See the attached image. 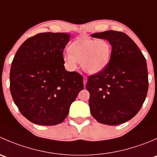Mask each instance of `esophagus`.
Segmentation results:
<instances>
[{"label":"esophagus","instance_id":"obj_1","mask_svg":"<svg viewBox=\"0 0 157 157\" xmlns=\"http://www.w3.org/2000/svg\"><path fill=\"white\" fill-rule=\"evenodd\" d=\"M86 82H87V78L86 77H83V85H86Z\"/></svg>","mask_w":157,"mask_h":157}]
</instances>
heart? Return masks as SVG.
<instances>
[{
  "label": "heart",
  "mask_w": 157,
  "mask_h": 157,
  "mask_svg": "<svg viewBox=\"0 0 157 157\" xmlns=\"http://www.w3.org/2000/svg\"><path fill=\"white\" fill-rule=\"evenodd\" d=\"M68 49L69 52L63 55L66 67L72 71L80 62L81 68L89 74H97L103 71L112 55V45L105 39L79 38L70 45Z\"/></svg>",
  "instance_id": "b5f03b06"
}]
</instances>
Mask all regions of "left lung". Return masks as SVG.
I'll list each match as a JSON object with an SVG mask.
<instances>
[{
    "instance_id": "left-lung-1",
    "label": "left lung",
    "mask_w": 157,
    "mask_h": 157,
    "mask_svg": "<svg viewBox=\"0 0 157 157\" xmlns=\"http://www.w3.org/2000/svg\"><path fill=\"white\" fill-rule=\"evenodd\" d=\"M91 36L108 41L112 55L103 71L88 78L86 88L90 93V112L102 124H122L135 116L146 99V59L125 33L109 30Z\"/></svg>"
}]
</instances>
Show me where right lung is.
<instances>
[{"label": "right lung", "instance_id": "right-lung-1", "mask_svg": "<svg viewBox=\"0 0 157 157\" xmlns=\"http://www.w3.org/2000/svg\"><path fill=\"white\" fill-rule=\"evenodd\" d=\"M70 33H43L26 39L12 61L10 88L22 115L39 125L62 122L83 89V77L64 66Z\"/></svg>", "mask_w": 157, "mask_h": 157}]
</instances>
